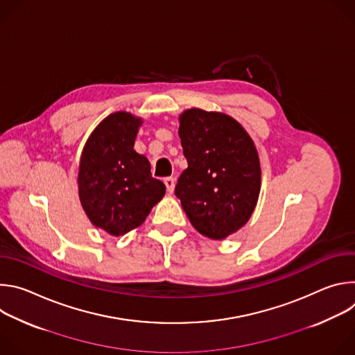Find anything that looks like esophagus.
Masks as SVG:
<instances>
[{
	"instance_id": "obj_1",
	"label": "esophagus",
	"mask_w": 355,
	"mask_h": 355,
	"mask_svg": "<svg viewBox=\"0 0 355 355\" xmlns=\"http://www.w3.org/2000/svg\"><path fill=\"white\" fill-rule=\"evenodd\" d=\"M164 184H166V188H167L168 193H173L174 187H175V180L173 177H167V178H164Z\"/></svg>"
}]
</instances>
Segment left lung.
Returning <instances> with one entry per match:
<instances>
[{"instance_id":"obj_1","label":"left lung","mask_w":355,"mask_h":355,"mask_svg":"<svg viewBox=\"0 0 355 355\" xmlns=\"http://www.w3.org/2000/svg\"><path fill=\"white\" fill-rule=\"evenodd\" d=\"M178 135L188 168L175 185L192 226L222 240L247 223L256 208L261 168L257 148L233 118L187 110Z\"/></svg>"}]
</instances>
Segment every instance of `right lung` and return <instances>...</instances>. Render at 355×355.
Returning <instances> with one entry per match:
<instances>
[{"label": "right lung", "instance_id": "1", "mask_svg": "<svg viewBox=\"0 0 355 355\" xmlns=\"http://www.w3.org/2000/svg\"><path fill=\"white\" fill-rule=\"evenodd\" d=\"M141 119L115 112L88 137L80 162L81 205L96 226L122 236L140 226L166 193V185L151 177L148 160L133 146Z\"/></svg>", "mask_w": 355, "mask_h": 355}]
</instances>
